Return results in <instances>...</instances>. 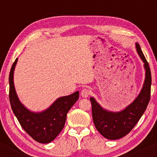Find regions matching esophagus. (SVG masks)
<instances>
[{
  "label": "esophagus",
  "mask_w": 157,
  "mask_h": 157,
  "mask_svg": "<svg viewBox=\"0 0 157 157\" xmlns=\"http://www.w3.org/2000/svg\"><path fill=\"white\" fill-rule=\"evenodd\" d=\"M90 91L88 90L87 88H84L81 90V96H83V98H86L90 96Z\"/></svg>",
  "instance_id": "34e87169"
}]
</instances>
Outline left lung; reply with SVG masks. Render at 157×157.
<instances>
[{
    "label": "left lung",
    "instance_id": "obj_1",
    "mask_svg": "<svg viewBox=\"0 0 157 157\" xmlns=\"http://www.w3.org/2000/svg\"><path fill=\"white\" fill-rule=\"evenodd\" d=\"M136 48L144 63L146 77L143 88L135 100L121 112H112L102 109L93 97L90 98L92 115L95 126L104 137L109 140H117L127 135L138 122L150 102L151 72L138 43L136 44Z\"/></svg>",
    "mask_w": 157,
    "mask_h": 157
}]
</instances>
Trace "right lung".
<instances>
[{"label":"right lung","instance_id":"right-lung-1","mask_svg":"<svg viewBox=\"0 0 157 157\" xmlns=\"http://www.w3.org/2000/svg\"><path fill=\"white\" fill-rule=\"evenodd\" d=\"M17 58L9 75V99L13 112L21 127L36 141L48 144L60 134L65 124L67 114L79 98V91L57 99L48 109L40 113L28 110L19 101L13 85V71Z\"/></svg>","mask_w":157,"mask_h":157}]
</instances>
